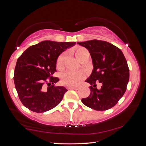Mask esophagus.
<instances>
[{"mask_svg":"<svg viewBox=\"0 0 146 146\" xmlns=\"http://www.w3.org/2000/svg\"><path fill=\"white\" fill-rule=\"evenodd\" d=\"M69 89L74 90H78L79 89V87H78V86H71V87H69Z\"/></svg>","mask_w":146,"mask_h":146,"instance_id":"obj_1","label":"esophagus"}]
</instances>
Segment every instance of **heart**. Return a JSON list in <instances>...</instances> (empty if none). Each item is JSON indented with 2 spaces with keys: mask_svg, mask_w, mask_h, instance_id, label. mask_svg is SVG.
Instances as JSON below:
<instances>
[{
  "mask_svg": "<svg viewBox=\"0 0 146 146\" xmlns=\"http://www.w3.org/2000/svg\"><path fill=\"white\" fill-rule=\"evenodd\" d=\"M75 55L79 60H80L86 54L89 53V51L87 49L84 48H77L75 51ZM66 56H67V54L63 53L59 56L57 62H56V65L57 67L60 69L63 67L64 61H65ZM82 78V73H78V72H74V71H67L65 73H64L61 76V80L62 84L66 86H75L80 82L81 79Z\"/></svg>",
  "mask_w": 146,
  "mask_h": 146,
  "instance_id": "obj_1",
  "label": "heart"
}]
</instances>
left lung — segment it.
<instances>
[{"mask_svg":"<svg viewBox=\"0 0 146 146\" xmlns=\"http://www.w3.org/2000/svg\"><path fill=\"white\" fill-rule=\"evenodd\" d=\"M90 51L92 73L86 80L90 84V95L82 98L85 106L97 111H105L116 105L126 90L129 70L122 51L108 42L92 40L77 42ZM96 82L102 84L100 89Z\"/></svg>","mask_w":146,"mask_h":146,"instance_id":"8db88e82","label":"left lung"}]
</instances>
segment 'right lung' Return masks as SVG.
<instances>
[{
    "instance_id": "right-lung-1",
    "label": "right lung",
    "mask_w": 146,
    "mask_h": 146,
    "mask_svg": "<svg viewBox=\"0 0 146 146\" xmlns=\"http://www.w3.org/2000/svg\"><path fill=\"white\" fill-rule=\"evenodd\" d=\"M75 44V42L42 41L29 47L18 58L14 83L26 108L36 113H44L60 104L68 90L64 86H54L59 79L53 75L58 56Z\"/></svg>"
}]
</instances>
